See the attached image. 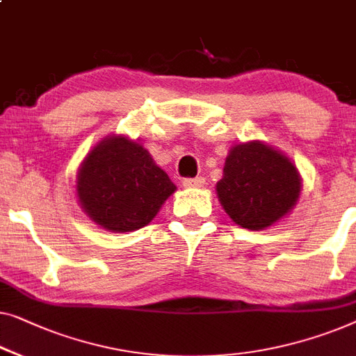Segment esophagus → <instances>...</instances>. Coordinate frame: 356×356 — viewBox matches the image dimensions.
Masks as SVG:
<instances>
[{"label": "esophagus", "mask_w": 356, "mask_h": 356, "mask_svg": "<svg viewBox=\"0 0 356 356\" xmlns=\"http://www.w3.org/2000/svg\"><path fill=\"white\" fill-rule=\"evenodd\" d=\"M204 183H205V178H202V177L183 179V186L184 188H202Z\"/></svg>", "instance_id": "obj_1"}]
</instances>
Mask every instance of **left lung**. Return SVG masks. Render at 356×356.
<instances>
[{"instance_id":"obj_1","label":"left lung","mask_w":356,"mask_h":356,"mask_svg":"<svg viewBox=\"0 0 356 356\" xmlns=\"http://www.w3.org/2000/svg\"><path fill=\"white\" fill-rule=\"evenodd\" d=\"M302 177L280 149L254 140L234 144L216 183L221 207L241 228L261 231L292 212L300 197Z\"/></svg>"}]
</instances>
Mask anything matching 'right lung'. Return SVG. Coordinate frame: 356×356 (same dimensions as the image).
<instances>
[{"label": "right lung", "instance_id": "right-lung-1", "mask_svg": "<svg viewBox=\"0 0 356 356\" xmlns=\"http://www.w3.org/2000/svg\"><path fill=\"white\" fill-rule=\"evenodd\" d=\"M76 197L86 216L111 233H131L151 223L177 186L146 147L109 135L80 163Z\"/></svg>", "mask_w": 356, "mask_h": 356}]
</instances>
